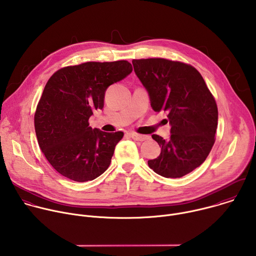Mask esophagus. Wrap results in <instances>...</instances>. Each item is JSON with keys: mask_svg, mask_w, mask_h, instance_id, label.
Returning <instances> with one entry per match:
<instances>
[{"mask_svg": "<svg viewBox=\"0 0 256 256\" xmlns=\"http://www.w3.org/2000/svg\"><path fill=\"white\" fill-rule=\"evenodd\" d=\"M130 138L134 140H147L149 136H144V134H136V132H132L130 134Z\"/></svg>", "mask_w": 256, "mask_h": 256, "instance_id": "34e87169", "label": "esophagus"}]
</instances>
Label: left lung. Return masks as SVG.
<instances>
[{
	"label": "left lung",
	"mask_w": 256,
	"mask_h": 256,
	"mask_svg": "<svg viewBox=\"0 0 256 256\" xmlns=\"http://www.w3.org/2000/svg\"><path fill=\"white\" fill-rule=\"evenodd\" d=\"M138 78L147 89L151 106L167 114L170 138H152L161 147L148 161L157 174L179 178L200 166L214 144L218 107L200 72L192 64L161 58L132 60Z\"/></svg>",
	"instance_id": "8db88e82"
}]
</instances>
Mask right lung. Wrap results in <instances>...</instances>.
Segmentation results:
<instances>
[{"label":"right lung","mask_w":256,"mask_h":256,"mask_svg":"<svg viewBox=\"0 0 256 256\" xmlns=\"http://www.w3.org/2000/svg\"><path fill=\"white\" fill-rule=\"evenodd\" d=\"M132 70L128 60L87 62L62 68L48 79L36 107L34 126L42 151L60 174L85 182L110 165L124 132L92 128L89 118L103 108L108 86Z\"/></svg>","instance_id":"1"}]
</instances>
